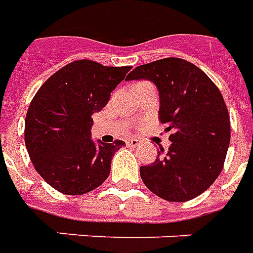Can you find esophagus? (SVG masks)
Instances as JSON below:
<instances>
[{
    "label": "esophagus",
    "mask_w": 253,
    "mask_h": 253,
    "mask_svg": "<svg viewBox=\"0 0 253 253\" xmlns=\"http://www.w3.org/2000/svg\"><path fill=\"white\" fill-rule=\"evenodd\" d=\"M139 143H140V141L137 140V139H128V140H126V146H128V147H137V146H139Z\"/></svg>",
    "instance_id": "1"
}]
</instances>
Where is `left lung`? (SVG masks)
Masks as SVG:
<instances>
[{
  "mask_svg": "<svg viewBox=\"0 0 253 253\" xmlns=\"http://www.w3.org/2000/svg\"><path fill=\"white\" fill-rule=\"evenodd\" d=\"M146 79L159 91V120L171 144L140 168L146 187L168 202H188L211 187L222 171L230 143V120L221 91L206 73L181 58L135 68L126 80Z\"/></svg>",
  "mask_w": 253,
  "mask_h": 253,
  "instance_id": "8db88e82",
  "label": "left lung"
}]
</instances>
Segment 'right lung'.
<instances>
[{"label":"right lung","mask_w":253,"mask_h":253,"mask_svg":"<svg viewBox=\"0 0 253 253\" xmlns=\"http://www.w3.org/2000/svg\"><path fill=\"white\" fill-rule=\"evenodd\" d=\"M130 66L91 60L68 64L38 89L26 116L24 140L34 168L50 187L83 195L102 185L123 140L91 139L92 114L101 112Z\"/></svg>","instance_id":"right-lung-1"}]
</instances>
